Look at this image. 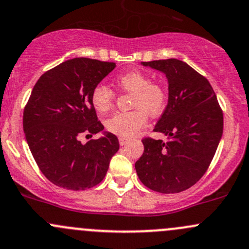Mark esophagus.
Here are the masks:
<instances>
[{
	"mask_svg": "<svg viewBox=\"0 0 249 249\" xmlns=\"http://www.w3.org/2000/svg\"><path fill=\"white\" fill-rule=\"evenodd\" d=\"M119 142H120V145L124 146V145H125V143H127L128 142H129V140H128L127 138H120Z\"/></svg>",
	"mask_w": 249,
	"mask_h": 249,
	"instance_id": "esophagus-1",
	"label": "esophagus"
}]
</instances>
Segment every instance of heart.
Returning <instances> with one entry per match:
<instances>
[{
    "instance_id": "obj_1",
    "label": "heart",
    "mask_w": 249,
    "mask_h": 249,
    "mask_svg": "<svg viewBox=\"0 0 249 249\" xmlns=\"http://www.w3.org/2000/svg\"><path fill=\"white\" fill-rule=\"evenodd\" d=\"M121 89L133 93L130 107L134 110L117 112L106 121L107 132L121 138L137 134L147 122V112L157 116L163 111L168 101V92L163 84L151 81L148 74L142 71H130L115 79ZM115 94L109 86L98 84L91 92L92 107L101 114L107 112L114 106Z\"/></svg>"
}]
</instances>
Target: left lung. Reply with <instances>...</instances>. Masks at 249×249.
Here are the masks:
<instances>
[{
    "label": "left lung",
    "instance_id": "1",
    "mask_svg": "<svg viewBox=\"0 0 249 249\" xmlns=\"http://www.w3.org/2000/svg\"><path fill=\"white\" fill-rule=\"evenodd\" d=\"M168 78L169 99L153 132L166 142L142 139L135 163L140 181L160 193H180L196 184L211 164L223 134V111L211 84L176 58L142 62Z\"/></svg>",
    "mask_w": 249,
    "mask_h": 249
}]
</instances>
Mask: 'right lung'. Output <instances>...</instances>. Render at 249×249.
<instances>
[{
  "label": "right lung",
  "instance_id": "add662e5",
  "mask_svg": "<svg viewBox=\"0 0 249 249\" xmlns=\"http://www.w3.org/2000/svg\"><path fill=\"white\" fill-rule=\"evenodd\" d=\"M116 67L114 62L76 57L45 71L24 109L25 137L43 175L53 184L84 191L101 183L119 151L116 135L81 143L104 129L91 103L93 87Z\"/></svg>",
  "mask_w": 249,
  "mask_h": 249
}]
</instances>
